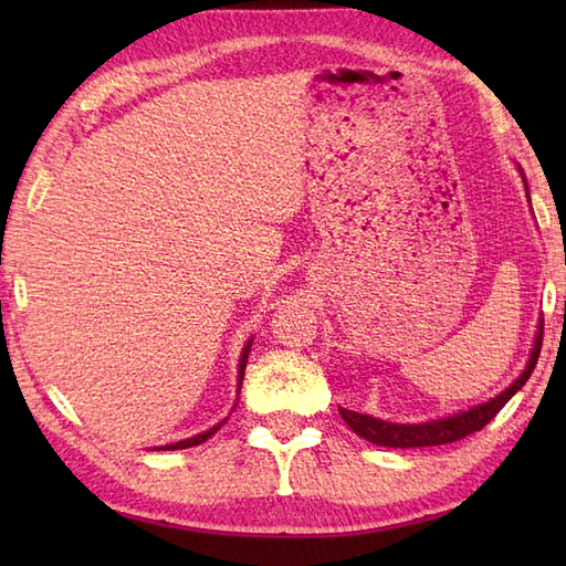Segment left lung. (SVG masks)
Here are the masks:
<instances>
[{"label": "left lung", "mask_w": 566, "mask_h": 566, "mask_svg": "<svg viewBox=\"0 0 566 566\" xmlns=\"http://www.w3.org/2000/svg\"><path fill=\"white\" fill-rule=\"evenodd\" d=\"M539 347H543V326H539L531 363H527L523 375L515 379L506 391H501L496 399L479 403L474 408H469V411H462L457 416L442 418V420H430V423H418V426L387 423V420L371 418L367 413L347 411V408H340V416L359 438L381 444V448H430V444H448L454 440H462L467 436H472V432L482 430L489 420H494L501 408L511 401V396L518 391L527 379H531L533 369L537 365V357H539Z\"/></svg>", "instance_id": "left-lung-1"}]
</instances>
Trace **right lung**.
I'll return each instance as SVG.
<instances>
[{"label":"right lung","mask_w":566,"mask_h":566,"mask_svg":"<svg viewBox=\"0 0 566 566\" xmlns=\"http://www.w3.org/2000/svg\"><path fill=\"white\" fill-rule=\"evenodd\" d=\"M248 353H250V343L245 345V350H243V357H240V375H238V384L243 381V375H245V365H248ZM223 423H219V426H213V428H209L207 432H201V436H195V438H189V440H179V442H175V444H165V448H160V450H185V448H195V444H201V442H207L216 430H219Z\"/></svg>","instance_id":"obj_1"}]
</instances>
